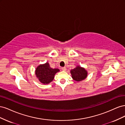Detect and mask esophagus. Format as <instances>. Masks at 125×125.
Instances as JSON below:
<instances>
[{
	"label": "esophagus",
	"instance_id": "obj_1",
	"mask_svg": "<svg viewBox=\"0 0 125 125\" xmlns=\"http://www.w3.org/2000/svg\"><path fill=\"white\" fill-rule=\"evenodd\" d=\"M62 69L63 71H65V70H66V68L65 67H62Z\"/></svg>",
	"mask_w": 125,
	"mask_h": 125
}]
</instances>
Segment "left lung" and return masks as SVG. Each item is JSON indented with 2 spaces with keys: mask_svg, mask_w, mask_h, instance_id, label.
Returning a JSON list of instances; mask_svg holds the SVG:
<instances>
[{
  "mask_svg": "<svg viewBox=\"0 0 125 125\" xmlns=\"http://www.w3.org/2000/svg\"><path fill=\"white\" fill-rule=\"evenodd\" d=\"M72 78L75 81L80 82L84 80L88 76V71L84 68L80 66H77L74 69H72L70 71Z\"/></svg>",
  "mask_w": 125,
  "mask_h": 125,
  "instance_id": "obj_1",
  "label": "left lung"
}]
</instances>
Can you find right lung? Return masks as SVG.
Returning a JSON list of instances; mask_svg holds the SVG:
<instances>
[{"label": "right lung", "instance_id": "right-lung-1", "mask_svg": "<svg viewBox=\"0 0 125 125\" xmlns=\"http://www.w3.org/2000/svg\"><path fill=\"white\" fill-rule=\"evenodd\" d=\"M60 71L58 68H52L46 62L36 67L35 73L39 81L43 84H47L54 80L55 74Z\"/></svg>", "mask_w": 125, "mask_h": 125}]
</instances>
